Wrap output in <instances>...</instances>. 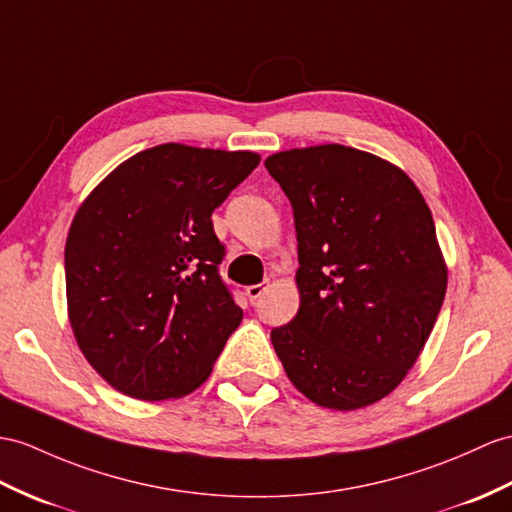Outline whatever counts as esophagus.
Instances as JSON below:
<instances>
[{
    "label": "esophagus",
    "instance_id": "esophagus-1",
    "mask_svg": "<svg viewBox=\"0 0 512 512\" xmlns=\"http://www.w3.org/2000/svg\"><path fill=\"white\" fill-rule=\"evenodd\" d=\"M265 291H267V284H252V286H247V289H245L247 297L252 299V302H254V299H258V297H263Z\"/></svg>",
    "mask_w": 512,
    "mask_h": 512
}]
</instances>
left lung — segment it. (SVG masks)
Listing matches in <instances>:
<instances>
[{"mask_svg":"<svg viewBox=\"0 0 512 512\" xmlns=\"http://www.w3.org/2000/svg\"><path fill=\"white\" fill-rule=\"evenodd\" d=\"M265 167L293 206L299 310L271 330L310 402L356 410L400 384L447 289L432 213L393 162L345 145L286 149Z\"/></svg>","mask_w":512,"mask_h":512,"instance_id":"8db88e82","label":"left lung"}]
</instances>
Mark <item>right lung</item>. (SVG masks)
<instances>
[{"instance_id":"add662e5","label":"right lung","mask_w":512,"mask_h":512,"mask_svg":"<svg viewBox=\"0 0 512 512\" xmlns=\"http://www.w3.org/2000/svg\"><path fill=\"white\" fill-rule=\"evenodd\" d=\"M260 162L182 143L143 149L84 199L65 245L69 323L91 367L143 402L204 384L243 310L221 282L213 210Z\"/></svg>"}]
</instances>
